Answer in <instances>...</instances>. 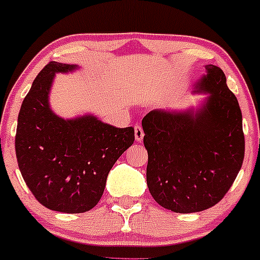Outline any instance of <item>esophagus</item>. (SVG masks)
I'll use <instances>...</instances> for the list:
<instances>
[{"label": "esophagus", "mask_w": 260, "mask_h": 260, "mask_svg": "<svg viewBox=\"0 0 260 260\" xmlns=\"http://www.w3.org/2000/svg\"><path fill=\"white\" fill-rule=\"evenodd\" d=\"M134 136H136L137 142H142L143 137H144V132H143V128L140 127V126H138V124H137V126L134 127Z\"/></svg>", "instance_id": "obj_1"}]
</instances>
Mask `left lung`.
<instances>
[{
	"instance_id": "1",
	"label": "left lung",
	"mask_w": 260,
	"mask_h": 260,
	"mask_svg": "<svg viewBox=\"0 0 260 260\" xmlns=\"http://www.w3.org/2000/svg\"><path fill=\"white\" fill-rule=\"evenodd\" d=\"M196 83L209 92L199 110H153L143 118L147 183L161 207L188 214L223 198L242 168V112L221 68L208 64Z\"/></svg>"
}]
</instances>
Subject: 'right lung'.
I'll list each match as a JSON object with an SVG mask.
<instances>
[{
    "instance_id": "right-lung-1",
    "label": "right lung",
    "mask_w": 260,
    "mask_h": 260,
    "mask_svg": "<svg viewBox=\"0 0 260 260\" xmlns=\"http://www.w3.org/2000/svg\"><path fill=\"white\" fill-rule=\"evenodd\" d=\"M74 64L43 68L18 115L16 155L20 174L39 203L55 211L85 213L98 204L110 170L134 142V128H117L86 115L63 120L51 111L55 73Z\"/></svg>"
}]
</instances>
